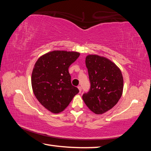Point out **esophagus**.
<instances>
[{
    "label": "esophagus",
    "instance_id": "1",
    "mask_svg": "<svg viewBox=\"0 0 151 151\" xmlns=\"http://www.w3.org/2000/svg\"><path fill=\"white\" fill-rule=\"evenodd\" d=\"M78 90H79V92H80V93H81V86H78Z\"/></svg>",
    "mask_w": 151,
    "mask_h": 151
}]
</instances>
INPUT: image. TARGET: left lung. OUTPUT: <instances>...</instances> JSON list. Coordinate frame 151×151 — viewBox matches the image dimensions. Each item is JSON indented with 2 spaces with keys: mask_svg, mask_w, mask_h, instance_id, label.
Listing matches in <instances>:
<instances>
[{
  "mask_svg": "<svg viewBox=\"0 0 151 151\" xmlns=\"http://www.w3.org/2000/svg\"><path fill=\"white\" fill-rule=\"evenodd\" d=\"M91 88L83 95L86 105L96 114L111 110L118 103L123 91L121 70L113 62L97 55H88L85 59Z\"/></svg>",
  "mask_w": 151,
  "mask_h": 151,
  "instance_id": "8db88e82",
  "label": "left lung"
}]
</instances>
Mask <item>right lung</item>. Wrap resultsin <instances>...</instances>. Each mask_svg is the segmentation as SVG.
Listing matches in <instances>:
<instances>
[{
    "label": "right lung",
    "instance_id": "1",
    "mask_svg": "<svg viewBox=\"0 0 151 151\" xmlns=\"http://www.w3.org/2000/svg\"><path fill=\"white\" fill-rule=\"evenodd\" d=\"M80 53L53 50L42 55L33 68L31 84L36 98L48 111L55 114L63 111L78 89L72 85L68 67Z\"/></svg>",
    "mask_w": 151,
    "mask_h": 151
}]
</instances>
